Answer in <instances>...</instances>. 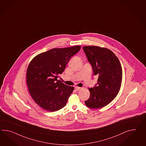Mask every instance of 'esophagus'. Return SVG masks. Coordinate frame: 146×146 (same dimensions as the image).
I'll return each mask as SVG.
<instances>
[{"mask_svg": "<svg viewBox=\"0 0 146 146\" xmlns=\"http://www.w3.org/2000/svg\"><path fill=\"white\" fill-rule=\"evenodd\" d=\"M81 87H75V90H76L77 91H78L80 90H81Z\"/></svg>", "mask_w": 146, "mask_h": 146, "instance_id": "esophagus-1", "label": "esophagus"}]
</instances>
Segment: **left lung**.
Returning a JSON list of instances; mask_svg holds the SVG:
<instances>
[{
    "label": "left lung",
    "mask_w": 146,
    "mask_h": 146,
    "mask_svg": "<svg viewBox=\"0 0 146 146\" xmlns=\"http://www.w3.org/2000/svg\"><path fill=\"white\" fill-rule=\"evenodd\" d=\"M83 50L91 64L97 86L89 88L90 97L85 102L93 109L104 107L115 98L120 90L122 70L120 61L110 49L97 46H85Z\"/></svg>",
    "instance_id": "1"
}]
</instances>
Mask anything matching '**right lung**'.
<instances>
[{"label": "right lung", "mask_w": 146, "mask_h": 146, "mask_svg": "<svg viewBox=\"0 0 146 146\" xmlns=\"http://www.w3.org/2000/svg\"><path fill=\"white\" fill-rule=\"evenodd\" d=\"M81 48L74 46L54 48L38 54L26 70V82L30 95L41 108L57 111L66 105L74 87L57 80L70 58Z\"/></svg>", "instance_id": "right-lung-1"}]
</instances>
